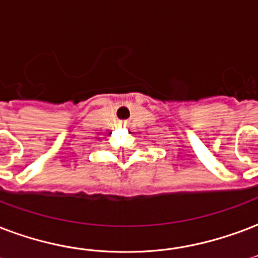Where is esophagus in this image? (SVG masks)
<instances>
[{
  "label": "esophagus",
  "mask_w": 258,
  "mask_h": 258,
  "mask_svg": "<svg viewBox=\"0 0 258 258\" xmlns=\"http://www.w3.org/2000/svg\"><path fill=\"white\" fill-rule=\"evenodd\" d=\"M119 126H121V127H126L127 126V122L126 121H121V122H119Z\"/></svg>",
  "instance_id": "34e87169"
}]
</instances>
